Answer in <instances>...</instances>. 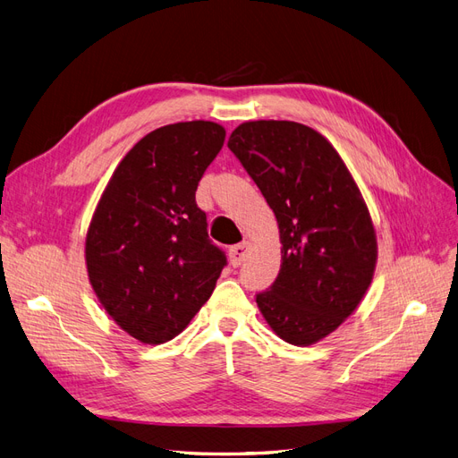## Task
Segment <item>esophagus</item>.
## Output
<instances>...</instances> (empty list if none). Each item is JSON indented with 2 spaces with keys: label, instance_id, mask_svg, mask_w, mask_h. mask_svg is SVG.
Listing matches in <instances>:
<instances>
[{
  "label": "esophagus",
  "instance_id": "34e87169",
  "mask_svg": "<svg viewBox=\"0 0 458 458\" xmlns=\"http://www.w3.org/2000/svg\"><path fill=\"white\" fill-rule=\"evenodd\" d=\"M248 252H250V242H241L229 248V259L233 267H239L241 263L246 259Z\"/></svg>",
  "mask_w": 458,
  "mask_h": 458
}]
</instances>
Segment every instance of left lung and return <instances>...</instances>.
Segmentation results:
<instances>
[{
	"label": "left lung",
	"mask_w": 458,
	"mask_h": 458,
	"mask_svg": "<svg viewBox=\"0 0 458 458\" xmlns=\"http://www.w3.org/2000/svg\"><path fill=\"white\" fill-rule=\"evenodd\" d=\"M227 147L254 179L281 234V271L256 296L273 332L311 345L361 303L377 267L369 208L336 148L288 120L244 122Z\"/></svg>",
	"instance_id": "left-lung-1"
}]
</instances>
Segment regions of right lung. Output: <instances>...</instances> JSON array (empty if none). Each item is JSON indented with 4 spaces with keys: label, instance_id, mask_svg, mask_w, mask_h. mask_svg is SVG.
Here are the masks:
<instances>
[{
    "label": "right lung",
    "instance_id": "add662e5",
    "mask_svg": "<svg viewBox=\"0 0 458 458\" xmlns=\"http://www.w3.org/2000/svg\"><path fill=\"white\" fill-rule=\"evenodd\" d=\"M225 130L192 120L147 133L122 158L95 208L86 266L105 311L130 336L164 344L183 332L227 263L208 239L195 192Z\"/></svg>",
    "mask_w": 458,
    "mask_h": 458
}]
</instances>
